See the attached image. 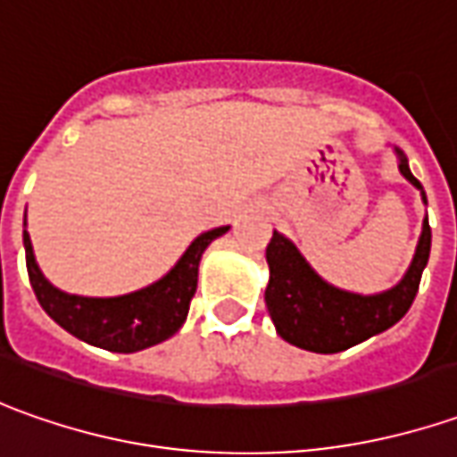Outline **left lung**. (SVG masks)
<instances>
[{"label":"left lung","mask_w":457,"mask_h":457,"mask_svg":"<svg viewBox=\"0 0 457 457\" xmlns=\"http://www.w3.org/2000/svg\"><path fill=\"white\" fill-rule=\"evenodd\" d=\"M400 171L404 179L422 192V184L412 177L407 159L400 149ZM425 199V192H422ZM428 202V199H425ZM430 240L433 232L422 225V235L417 243L415 258L407 276L392 291L379 295H356V293L338 291L311 270L303 255L295 250L291 240L280 232H273L268 243L265 258L270 268V283L265 288V306L276 323L280 338L288 344L316 352V354H337L349 346L367 341L374 334H382L389 326L400 321L415 301L420 278L430 258Z\"/></svg>","instance_id":"obj_1"}]
</instances>
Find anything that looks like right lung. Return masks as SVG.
<instances>
[{"label":"right lung","mask_w":457,"mask_h":457,"mask_svg":"<svg viewBox=\"0 0 457 457\" xmlns=\"http://www.w3.org/2000/svg\"><path fill=\"white\" fill-rule=\"evenodd\" d=\"M228 229L229 228H217L202 232L197 240L187 247V253L171 268V273H166L159 283H154L144 291L119 295V298H83V295L57 291L40 273L29 235L24 229L27 273L45 313L60 323L65 331L108 352L131 354V352L149 349L154 344H162L179 331L181 323L187 321L189 303L197 291L202 253Z\"/></svg>","instance_id":"right-lung-1"}]
</instances>
